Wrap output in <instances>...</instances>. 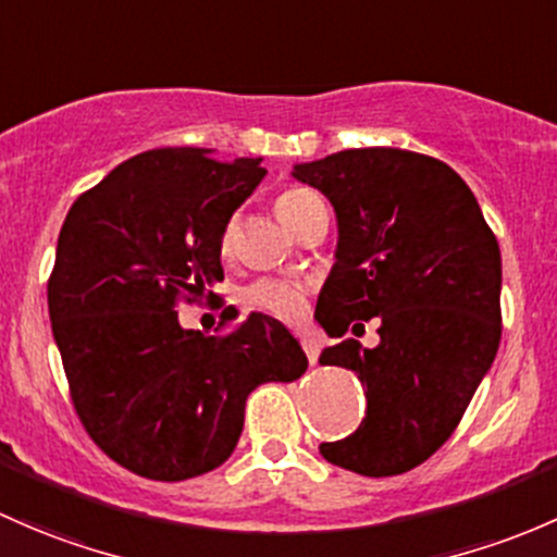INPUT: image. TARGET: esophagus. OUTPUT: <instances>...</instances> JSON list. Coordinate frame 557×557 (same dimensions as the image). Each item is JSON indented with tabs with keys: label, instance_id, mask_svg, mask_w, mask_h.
I'll use <instances>...</instances> for the list:
<instances>
[{
	"label": "esophagus",
	"instance_id": "obj_1",
	"mask_svg": "<svg viewBox=\"0 0 557 557\" xmlns=\"http://www.w3.org/2000/svg\"><path fill=\"white\" fill-rule=\"evenodd\" d=\"M300 343H302V348H306V354H308V362L317 364L319 362V341H317V335H311V332H300Z\"/></svg>",
	"mask_w": 557,
	"mask_h": 557
}]
</instances>
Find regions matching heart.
Here are the masks:
<instances>
[{
    "label": "heart",
    "mask_w": 557,
    "mask_h": 557,
    "mask_svg": "<svg viewBox=\"0 0 557 557\" xmlns=\"http://www.w3.org/2000/svg\"><path fill=\"white\" fill-rule=\"evenodd\" d=\"M319 195L313 190H306V187H289L276 198L273 209H276V216L286 231L297 225V220L302 216V211L308 206L319 203ZM233 238V225H227L222 231V249L231 246ZM244 300L249 306L262 308V311L273 313L278 319H297L302 311H306V286L295 284V281H260V284H251L249 289L244 292Z\"/></svg>",
    "instance_id": "b5f03b06"
}]
</instances>
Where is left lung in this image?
Listing matches in <instances>:
<instances>
[{
  "label": "left lung",
  "mask_w": 557,
  "mask_h": 557,
  "mask_svg": "<svg viewBox=\"0 0 557 557\" xmlns=\"http://www.w3.org/2000/svg\"><path fill=\"white\" fill-rule=\"evenodd\" d=\"M292 176L330 198L335 265L317 302L330 337L321 364L354 370L367 388L362 426L321 443L330 463L364 478L410 472L443 448L502 341V251L478 198L448 163L367 147L297 163Z\"/></svg>",
  "instance_id": "8db88e82"
}]
</instances>
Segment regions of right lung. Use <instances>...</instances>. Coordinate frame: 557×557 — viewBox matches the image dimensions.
Segmentation results:
<instances>
[{
  "label": "right lung",
  "mask_w": 557,
  "mask_h": 557,
  "mask_svg": "<svg viewBox=\"0 0 557 557\" xmlns=\"http://www.w3.org/2000/svg\"><path fill=\"white\" fill-rule=\"evenodd\" d=\"M260 160L203 147L141 152L79 195L61 227L48 311L74 410L112 461L147 480L225 463L246 397L308 367L265 313L203 335L182 330L174 311L225 278L222 231L265 176Z\"/></svg>",
  "instance_id": "right-lung-1"
}]
</instances>
